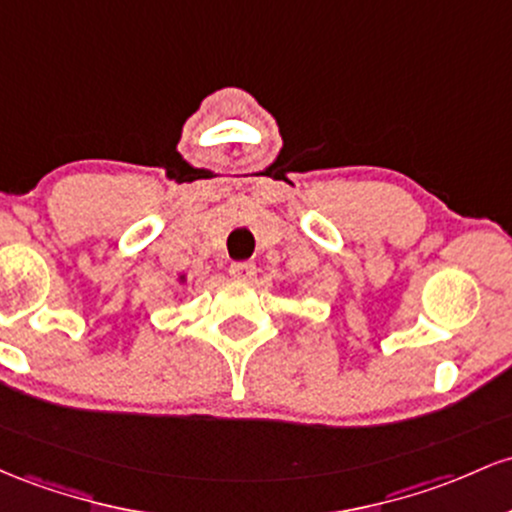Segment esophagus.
Masks as SVG:
<instances>
[{
	"mask_svg": "<svg viewBox=\"0 0 512 512\" xmlns=\"http://www.w3.org/2000/svg\"><path fill=\"white\" fill-rule=\"evenodd\" d=\"M229 275H232L234 280H251L256 275V263L251 261L232 263V266H229Z\"/></svg>",
	"mask_w": 512,
	"mask_h": 512,
	"instance_id": "esophagus-1",
	"label": "esophagus"
}]
</instances>
